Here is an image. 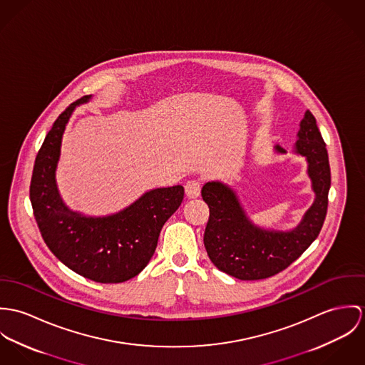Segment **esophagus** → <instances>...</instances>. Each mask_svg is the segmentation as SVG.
I'll return each mask as SVG.
<instances>
[{
    "mask_svg": "<svg viewBox=\"0 0 365 365\" xmlns=\"http://www.w3.org/2000/svg\"><path fill=\"white\" fill-rule=\"evenodd\" d=\"M185 193L189 199H197L200 196V182L199 180H189L185 186Z\"/></svg>",
    "mask_w": 365,
    "mask_h": 365,
    "instance_id": "esophagus-1",
    "label": "esophagus"
}]
</instances>
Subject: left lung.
<instances>
[{"instance_id": "obj_1", "label": "left lung", "mask_w": 365, "mask_h": 365, "mask_svg": "<svg viewBox=\"0 0 365 365\" xmlns=\"http://www.w3.org/2000/svg\"><path fill=\"white\" fill-rule=\"evenodd\" d=\"M273 150L285 154L279 144ZM292 151L307 160V173L315 193L314 202L292 230L256 225L237 192L224 182L211 180L202 186V200L210 208L204 246L218 270L240 280L267 279L287 269L318 238L327 211L330 166L326 144L309 110L299 123Z\"/></svg>"}]
</instances>
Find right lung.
<instances>
[{"mask_svg":"<svg viewBox=\"0 0 365 365\" xmlns=\"http://www.w3.org/2000/svg\"><path fill=\"white\" fill-rule=\"evenodd\" d=\"M91 99L86 95L71 103L47 133L34 166L31 202L43 241L61 263L96 283H123L148 264L185 190L180 185L153 189L109 215L71 210L60 195L56 172L67 123L76 108Z\"/></svg>","mask_w":365,"mask_h":365,"instance_id":"right-lung-1","label":"right lung"}]
</instances>
